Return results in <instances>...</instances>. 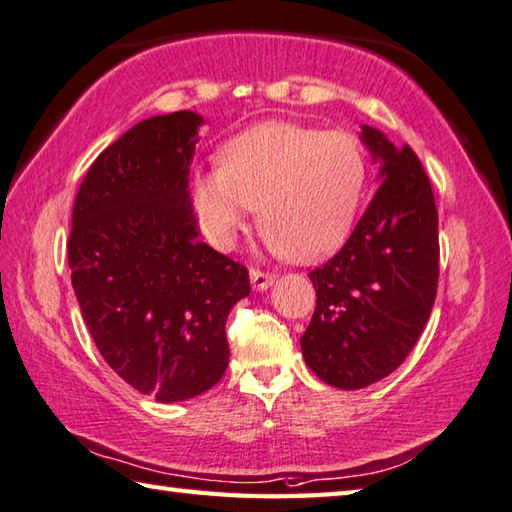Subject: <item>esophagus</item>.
<instances>
[{"label":"esophagus","mask_w":512,"mask_h":512,"mask_svg":"<svg viewBox=\"0 0 512 512\" xmlns=\"http://www.w3.org/2000/svg\"><path fill=\"white\" fill-rule=\"evenodd\" d=\"M249 281H251V288H254L256 292H263L274 283V276L267 274V272H261V270H251Z\"/></svg>","instance_id":"34e87169"}]
</instances>
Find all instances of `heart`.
Masks as SVG:
<instances>
[{"label": "heart", "instance_id": "heart-1", "mask_svg": "<svg viewBox=\"0 0 512 512\" xmlns=\"http://www.w3.org/2000/svg\"><path fill=\"white\" fill-rule=\"evenodd\" d=\"M218 164L195 170L188 184L213 247L233 249L254 206L265 247L297 263L321 261L351 233L366 182L353 134L267 121L224 143Z\"/></svg>", "mask_w": 512, "mask_h": 512}]
</instances>
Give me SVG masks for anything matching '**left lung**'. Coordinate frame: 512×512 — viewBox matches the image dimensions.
<instances>
[{"instance_id":"1","label":"left lung","mask_w":512,"mask_h":512,"mask_svg":"<svg viewBox=\"0 0 512 512\" xmlns=\"http://www.w3.org/2000/svg\"><path fill=\"white\" fill-rule=\"evenodd\" d=\"M380 186L346 245L310 272L317 308L303 360L330 387L355 391L407 360L434 308L438 213L425 168L409 146L362 125Z\"/></svg>"}]
</instances>
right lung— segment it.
Returning <instances> with one entry per match:
<instances>
[{
  "label": "right lung",
  "mask_w": 512,
  "mask_h": 512,
  "mask_svg": "<svg viewBox=\"0 0 512 512\" xmlns=\"http://www.w3.org/2000/svg\"><path fill=\"white\" fill-rule=\"evenodd\" d=\"M204 119L150 116L96 157L67 242L71 285L110 369L157 402L200 396L229 364L224 324L249 272L197 238L188 166Z\"/></svg>",
  "instance_id": "add662e5"
}]
</instances>
